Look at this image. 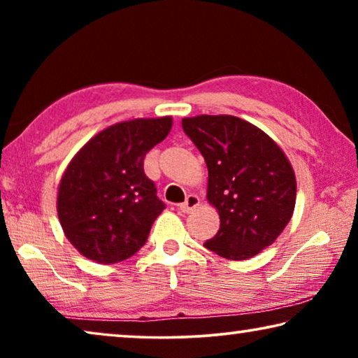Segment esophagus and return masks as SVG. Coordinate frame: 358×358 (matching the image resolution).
Instances as JSON below:
<instances>
[{
	"label": "esophagus",
	"instance_id": "1",
	"mask_svg": "<svg viewBox=\"0 0 358 358\" xmlns=\"http://www.w3.org/2000/svg\"><path fill=\"white\" fill-rule=\"evenodd\" d=\"M199 205H201V199H199L196 194H189V196L186 197V201L178 205V210L181 213H191V211L196 210Z\"/></svg>",
	"mask_w": 358,
	"mask_h": 358
}]
</instances>
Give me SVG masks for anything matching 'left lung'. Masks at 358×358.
<instances>
[{"mask_svg": "<svg viewBox=\"0 0 358 358\" xmlns=\"http://www.w3.org/2000/svg\"><path fill=\"white\" fill-rule=\"evenodd\" d=\"M181 124L207 164V201L221 221L205 248L224 259H251L280 237L294 215L290 161L268 134L234 115H199Z\"/></svg>", "mask_w": 358, "mask_h": 358, "instance_id": "1", "label": "left lung"}]
</instances>
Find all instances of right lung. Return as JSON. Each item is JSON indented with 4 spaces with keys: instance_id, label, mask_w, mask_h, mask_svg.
Masks as SVG:
<instances>
[{
    "instance_id": "obj_1",
    "label": "right lung",
    "mask_w": 358,
    "mask_h": 358,
    "mask_svg": "<svg viewBox=\"0 0 358 358\" xmlns=\"http://www.w3.org/2000/svg\"><path fill=\"white\" fill-rule=\"evenodd\" d=\"M171 129L172 117L121 121L72 157L59 180L57 211L66 238L82 256L110 265L145 245L166 207L143 172V157Z\"/></svg>"
}]
</instances>
